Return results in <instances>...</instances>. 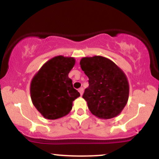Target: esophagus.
I'll return each mask as SVG.
<instances>
[{"label": "esophagus", "instance_id": "esophagus-1", "mask_svg": "<svg viewBox=\"0 0 159 159\" xmlns=\"http://www.w3.org/2000/svg\"><path fill=\"white\" fill-rule=\"evenodd\" d=\"M78 91H79L81 96H82V95H83V93H84V88H83V87H81V88L78 89Z\"/></svg>", "mask_w": 159, "mask_h": 159}]
</instances>
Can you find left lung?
Instances as JSON below:
<instances>
[{
  "mask_svg": "<svg viewBox=\"0 0 159 159\" xmlns=\"http://www.w3.org/2000/svg\"><path fill=\"white\" fill-rule=\"evenodd\" d=\"M80 65L89 78V87L85 89L83 98L90 112L104 120L119 115L129 94V82L123 70L102 56L83 57Z\"/></svg>",
  "mask_w": 159,
  "mask_h": 159,
  "instance_id": "8db88e82",
  "label": "left lung"
}]
</instances>
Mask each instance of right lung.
<instances>
[{
    "label": "right lung",
    "mask_w": 159,
    "mask_h": 159,
    "mask_svg": "<svg viewBox=\"0 0 159 159\" xmlns=\"http://www.w3.org/2000/svg\"><path fill=\"white\" fill-rule=\"evenodd\" d=\"M74 57L57 56L47 61L33 78L30 97L37 111L48 120L63 117L70 112L72 102L80 96L68 75Z\"/></svg>",
    "instance_id": "1"
}]
</instances>
